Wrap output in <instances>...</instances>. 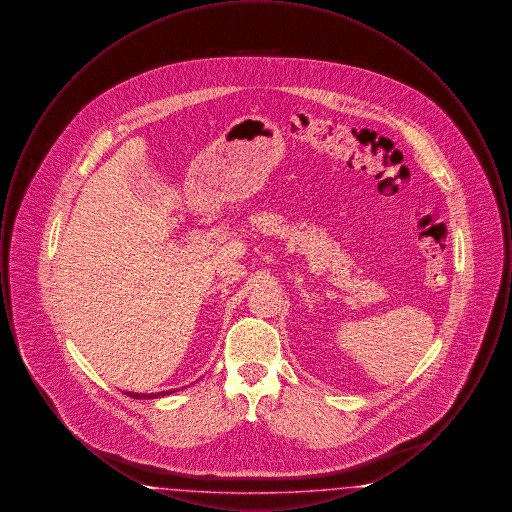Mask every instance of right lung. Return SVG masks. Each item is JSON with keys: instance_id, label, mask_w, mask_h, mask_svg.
<instances>
[{"instance_id": "1", "label": "right lung", "mask_w": 512, "mask_h": 512, "mask_svg": "<svg viewBox=\"0 0 512 512\" xmlns=\"http://www.w3.org/2000/svg\"><path fill=\"white\" fill-rule=\"evenodd\" d=\"M128 397L132 399H157V397H165V395H171L174 390L171 391H159V393H136V391H124Z\"/></svg>"}]
</instances>
